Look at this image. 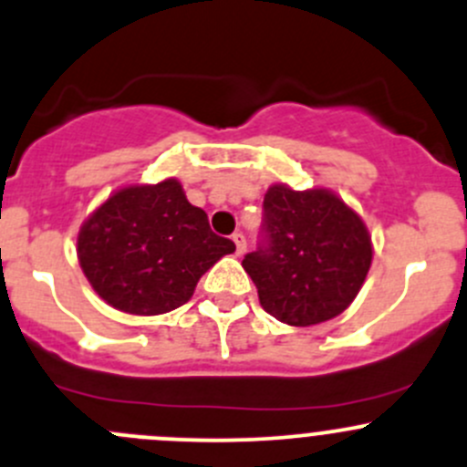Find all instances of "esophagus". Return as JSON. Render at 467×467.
<instances>
[{"mask_svg": "<svg viewBox=\"0 0 467 467\" xmlns=\"http://www.w3.org/2000/svg\"><path fill=\"white\" fill-rule=\"evenodd\" d=\"M233 242L234 246H237V255H244V251H246V237H244L242 233H234Z\"/></svg>", "mask_w": 467, "mask_h": 467, "instance_id": "1", "label": "esophagus"}]
</instances>
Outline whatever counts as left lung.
I'll list each match as a JSON object with an SVG mask.
<instances>
[{
  "instance_id": "8db88e82",
  "label": "left lung",
  "mask_w": 467,
  "mask_h": 467,
  "mask_svg": "<svg viewBox=\"0 0 467 467\" xmlns=\"http://www.w3.org/2000/svg\"><path fill=\"white\" fill-rule=\"evenodd\" d=\"M266 244L244 257L260 306L289 326H315L342 315L372 266V234L356 210L330 189L265 193Z\"/></svg>"
}]
</instances>
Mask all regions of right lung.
<instances>
[{"instance_id": "1", "label": "right lung", "mask_w": 467, "mask_h": 467, "mask_svg": "<svg viewBox=\"0 0 467 467\" xmlns=\"http://www.w3.org/2000/svg\"><path fill=\"white\" fill-rule=\"evenodd\" d=\"M233 251L175 178L116 189L77 234V260L95 294L141 317L184 306L201 275Z\"/></svg>"}]
</instances>
